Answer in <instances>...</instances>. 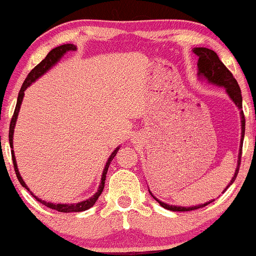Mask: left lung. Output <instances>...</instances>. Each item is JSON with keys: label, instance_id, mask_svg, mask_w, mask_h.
I'll return each mask as SVG.
<instances>
[{"label": "left lung", "instance_id": "1", "mask_svg": "<svg viewBox=\"0 0 256 256\" xmlns=\"http://www.w3.org/2000/svg\"><path fill=\"white\" fill-rule=\"evenodd\" d=\"M194 52H195V54L198 56V76H202V77L207 78L208 82H210V83L220 85V86H224L226 91H228V96H230L232 101L234 102V104H236L237 107L240 110V108H242V94H240L238 83H237L236 79L234 78L232 73L228 71V68H226L225 64L222 62V60H220L218 55H216V52L210 50V49H208V48H195L194 49ZM240 119H242V140H240L238 165H237L236 172H234V176L232 177L230 184L228 185V188L230 186L232 183H234V179H236L237 174H238V171H240V158H242L243 137H244V130H246V119H244V114H243V110H240ZM228 188H226V189H228ZM152 198H154V196H152ZM155 200H156L158 204H160V206H162L164 208H166V210H173V212H188V210H198V208L204 207V206L212 204V202L214 201L213 200V201L206 202V204H204L186 208V207H178V206H170L167 204H164V202L158 201V198H155Z\"/></svg>", "mask_w": 256, "mask_h": 256}]
</instances>
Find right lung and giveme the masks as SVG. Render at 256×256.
<instances>
[{"mask_svg":"<svg viewBox=\"0 0 256 256\" xmlns=\"http://www.w3.org/2000/svg\"><path fill=\"white\" fill-rule=\"evenodd\" d=\"M76 50V46H73V44H62V46H56V48H54L52 50L49 52V54L46 55V58H43L42 61H40V64H37L36 67H34L32 71L28 73V77H26L25 82L22 83V89L19 91V95H18V101H16V110H14V113H13V116H12V120H10V144L12 148H13V132H14V128H16V118H18V113H19V110H20V104H22V98H24V91L26 90V88L30 85L32 82L36 80L37 78H40V76L44 74L46 71H48L49 68H50L52 66H54L55 64L58 62V60H60V58L62 56L64 52H73ZM119 148H116V150L112 152V155L108 158L107 164H106V167L104 170V173H102V178H101V184H100V188L98 190V192L95 194V195L92 196V198L86 200V201H83V202H79V204H50V202H46V201H42V200H40L38 198L32 194L30 190H28V188L26 186L25 182L22 180V176H20L19 171H18V167H16V156H14V152L12 150V160H13V165H14V171H16V174L18 179H19L20 184L22 185V186L26 188V189L28 190V192H31V195L34 196V198L37 200L38 202H40V204L46 206V207L52 208V210H58V212H64V213H70V212H83V210H89V208L92 207L94 204H95V202L98 201V198H100V195H101L102 192H104V182H106V174H107V171H108V167H110L112 160H113L114 156H116V154L118 152Z\"/></svg>","mask_w":256,"mask_h":256,"instance_id":"1","label":"right lung"}]
</instances>
